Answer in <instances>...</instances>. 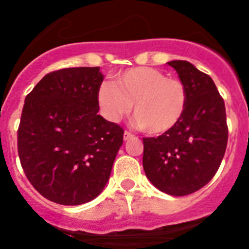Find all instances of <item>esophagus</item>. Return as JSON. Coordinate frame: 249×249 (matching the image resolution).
<instances>
[{"label": "esophagus", "mask_w": 249, "mask_h": 249, "mask_svg": "<svg viewBox=\"0 0 249 249\" xmlns=\"http://www.w3.org/2000/svg\"><path fill=\"white\" fill-rule=\"evenodd\" d=\"M133 138H134L133 134L129 133V131H125V133H124V140H125V141L130 140V139H133Z\"/></svg>", "instance_id": "1"}]
</instances>
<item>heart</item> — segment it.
Returning a JSON list of instances; mask_svg holds the SVG:
<instances>
[{
  "instance_id": "1",
  "label": "heart",
  "mask_w": 249,
  "mask_h": 249,
  "mask_svg": "<svg viewBox=\"0 0 249 249\" xmlns=\"http://www.w3.org/2000/svg\"><path fill=\"white\" fill-rule=\"evenodd\" d=\"M103 115L110 122L129 113L138 126L150 135L170 133L180 124L187 108V90L178 78L150 67H136L122 71L115 84L104 82L98 89Z\"/></svg>"
}]
</instances>
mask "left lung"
<instances>
[{"label":"left lung","instance_id":"obj_1","mask_svg":"<svg viewBox=\"0 0 249 249\" xmlns=\"http://www.w3.org/2000/svg\"><path fill=\"white\" fill-rule=\"evenodd\" d=\"M187 90L180 124L158 138H144L142 166L156 189L171 196L196 192L213 178L227 146L226 108L210 75L186 60H171Z\"/></svg>","mask_w":249,"mask_h":249}]
</instances>
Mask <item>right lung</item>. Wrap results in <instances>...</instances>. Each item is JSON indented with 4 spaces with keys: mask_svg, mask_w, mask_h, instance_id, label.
<instances>
[{
    "mask_svg": "<svg viewBox=\"0 0 249 249\" xmlns=\"http://www.w3.org/2000/svg\"><path fill=\"white\" fill-rule=\"evenodd\" d=\"M99 67L44 75L26 97L18 155L33 187L59 205L94 200L110 178L124 130L98 115Z\"/></svg>",
    "mask_w": 249,
    "mask_h": 249,
    "instance_id": "right-lung-1",
    "label": "right lung"
}]
</instances>
